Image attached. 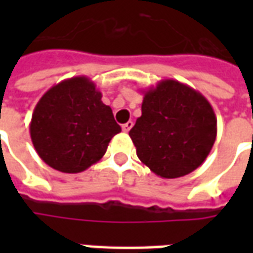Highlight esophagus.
Instances as JSON below:
<instances>
[{"instance_id": "34e87169", "label": "esophagus", "mask_w": 253, "mask_h": 253, "mask_svg": "<svg viewBox=\"0 0 253 253\" xmlns=\"http://www.w3.org/2000/svg\"><path fill=\"white\" fill-rule=\"evenodd\" d=\"M132 125H134V123H132L131 121H128V122H127V123H125V125L122 126V128H123V131H125V132L130 131V128H131V127H132Z\"/></svg>"}]
</instances>
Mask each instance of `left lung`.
Listing matches in <instances>:
<instances>
[{
  "label": "left lung",
  "instance_id": "1",
  "mask_svg": "<svg viewBox=\"0 0 253 253\" xmlns=\"http://www.w3.org/2000/svg\"><path fill=\"white\" fill-rule=\"evenodd\" d=\"M142 93V115L128 132L138 159L164 179L188 175L215 142L211 104L201 92L169 78Z\"/></svg>",
  "mask_w": 253,
  "mask_h": 253
}]
</instances>
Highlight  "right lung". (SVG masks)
<instances>
[{"mask_svg":"<svg viewBox=\"0 0 253 253\" xmlns=\"http://www.w3.org/2000/svg\"><path fill=\"white\" fill-rule=\"evenodd\" d=\"M122 128L101 92L85 76L63 80L38 101L30 123L36 153L47 165L78 173L96 164Z\"/></svg>","mask_w":253,"mask_h":253,"instance_id":"add662e5","label":"right lung"}]
</instances>
